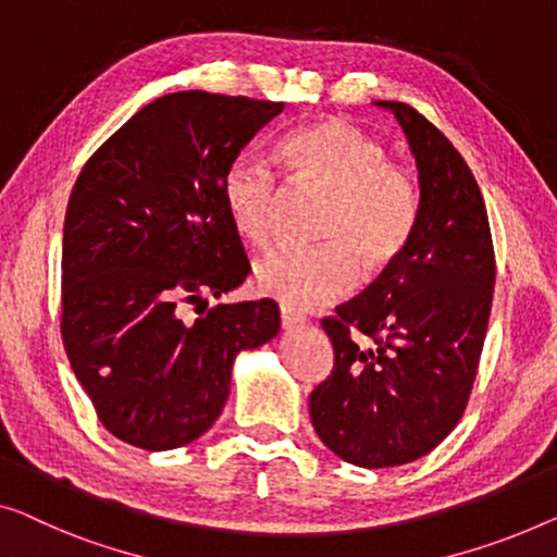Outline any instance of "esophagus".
I'll list each match as a JSON object with an SVG mask.
<instances>
[{"mask_svg":"<svg viewBox=\"0 0 557 557\" xmlns=\"http://www.w3.org/2000/svg\"><path fill=\"white\" fill-rule=\"evenodd\" d=\"M280 322H282V330H295L297 325H302L305 318L302 314H297L289 310V307H282L280 310Z\"/></svg>","mask_w":557,"mask_h":557,"instance_id":"34e87169","label":"esophagus"}]
</instances>
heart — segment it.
<instances>
[{
	"label": "heart",
	"mask_w": 557,
	"mask_h": 557,
	"mask_svg": "<svg viewBox=\"0 0 557 557\" xmlns=\"http://www.w3.org/2000/svg\"><path fill=\"white\" fill-rule=\"evenodd\" d=\"M289 182L327 193L320 247L277 245L257 257L252 277L262 295L293 310H310L345 295L362 272L385 270L414 230L420 187L387 147L355 124L330 117L289 132L280 143ZM280 195L270 164L245 152L232 160L220 182L232 230L247 243L268 237Z\"/></svg>",
	"instance_id": "heart-1"
}]
</instances>
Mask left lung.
<instances>
[{"label": "left lung", "mask_w": 557, "mask_h": 557, "mask_svg": "<svg viewBox=\"0 0 557 557\" xmlns=\"http://www.w3.org/2000/svg\"><path fill=\"white\" fill-rule=\"evenodd\" d=\"M377 104L414 154L418 222L380 277L322 320L335 364L310 393L322 443L372 470L422 458L458 425L495 287L491 222L468 162L414 107Z\"/></svg>", "instance_id": "left-lung-1"}]
</instances>
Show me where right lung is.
I'll return each mask as SVG.
<instances>
[{"label": "right lung", "mask_w": 557, "mask_h": 557, "mask_svg": "<svg viewBox=\"0 0 557 557\" xmlns=\"http://www.w3.org/2000/svg\"><path fill=\"white\" fill-rule=\"evenodd\" d=\"M282 102L189 89L154 99L89 157L62 239V343L97 418L143 450L207 433L232 362L280 332L272 300L182 307L243 285L247 262L220 182Z\"/></svg>", "instance_id": "1"}]
</instances>
